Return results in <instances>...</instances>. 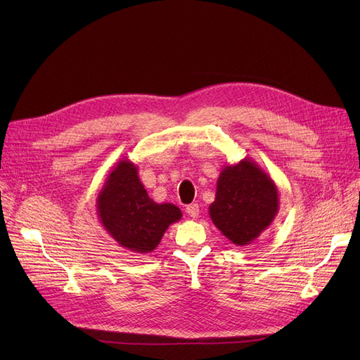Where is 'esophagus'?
Returning <instances> with one entry per match:
<instances>
[{
    "label": "esophagus",
    "mask_w": 360,
    "mask_h": 360,
    "mask_svg": "<svg viewBox=\"0 0 360 360\" xmlns=\"http://www.w3.org/2000/svg\"><path fill=\"white\" fill-rule=\"evenodd\" d=\"M185 210H186L188 214H190V216L194 217V219L198 217V214H200V207H198V204H195V202H194V204H190V205H186Z\"/></svg>",
    "instance_id": "obj_1"
}]
</instances>
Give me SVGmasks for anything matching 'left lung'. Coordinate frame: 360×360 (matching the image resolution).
I'll return each mask as SVG.
<instances>
[{
    "label": "left lung",
    "instance_id": "obj_1",
    "mask_svg": "<svg viewBox=\"0 0 360 360\" xmlns=\"http://www.w3.org/2000/svg\"><path fill=\"white\" fill-rule=\"evenodd\" d=\"M278 191L269 174L250 158L223 166L209 214L236 247H247L269 229L278 213Z\"/></svg>",
    "mask_w": 360,
    "mask_h": 360
}]
</instances>
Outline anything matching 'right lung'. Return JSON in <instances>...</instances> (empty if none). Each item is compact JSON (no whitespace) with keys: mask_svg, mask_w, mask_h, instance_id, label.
I'll return each mask as SVG.
<instances>
[{"mask_svg":"<svg viewBox=\"0 0 360 360\" xmlns=\"http://www.w3.org/2000/svg\"><path fill=\"white\" fill-rule=\"evenodd\" d=\"M98 217L120 247L139 254L153 252L170 224L181 220L179 207L155 202L139 178V167L120 160L108 174L96 198Z\"/></svg>","mask_w":360,"mask_h":360,"instance_id":"1","label":"right lung"}]
</instances>
